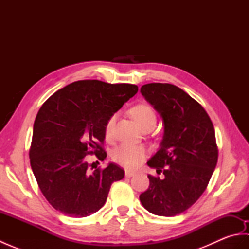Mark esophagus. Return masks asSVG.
<instances>
[{
    "label": "esophagus",
    "mask_w": 249,
    "mask_h": 249,
    "mask_svg": "<svg viewBox=\"0 0 249 249\" xmlns=\"http://www.w3.org/2000/svg\"><path fill=\"white\" fill-rule=\"evenodd\" d=\"M133 176H135V172L128 171V170L125 171V177H126V178H130V177H133Z\"/></svg>",
    "instance_id": "34e87169"
}]
</instances>
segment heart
Wrapping results in <instances>:
<instances>
[{"mask_svg":"<svg viewBox=\"0 0 249 249\" xmlns=\"http://www.w3.org/2000/svg\"><path fill=\"white\" fill-rule=\"evenodd\" d=\"M130 114L134 120L137 122L141 128H144L145 126H155L156 124V113L153 108L149 105L140 104L136 105L130 109ZM116 120V114H112L109 116L105 124V135L107 138H110L113 135L114 124ZM146 156V150L144 146L136 145L130 143H122L111 153L112 160L120 166L135 169L138 167L140 163L144 160Z\"/></svg>","mask_w":249,"mask_h":249,"instance_id":"heart-1","label":"heart"}]
</instances>
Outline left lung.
<instances>
[{
	"label": "left lung",
	"instance_id": "left-lung-1",
	"mask_svg": "<svg viewBox=\"0 0 249 249\" xmlns=\"http://www.w3.org/2000/svg\"><path fill=\"white\" fill-rule=\"evenodd\" d=\"M140 92L165 125L160 149L147 161L165 178L147 176L150 186L139 198L152 214L176 216L201 197L214 172L218 160L214 126L202 106L173 84L147 83Z\"/></svg>",
	"mask_w": 249,
	"mask_h": 249
}]
</instances>
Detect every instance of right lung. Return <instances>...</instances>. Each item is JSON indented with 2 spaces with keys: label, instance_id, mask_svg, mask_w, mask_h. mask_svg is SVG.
I'll return each instance as SVG.
<instances>
[{
  "label": "right lung",
  "instance_id": "right-lung-1",
  "mask_svg": "<svg viewBox=\"0 0 249 249\" xmlns=\"http://www.w3.org/2000/svg\"><path fill=\"white\" fill-rule=\"evenodd\" d=\"M138 92L135 84L80 80L46 100L36 115L30 162L47 201L70 217H87L103 208L111 184L124 178L115 163L89 170V154L99 160L105 124Z\"/></svg>",
  "mask_w": 249,
  "mask_h": 249
}]
</instances>
